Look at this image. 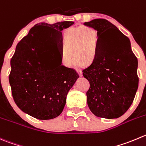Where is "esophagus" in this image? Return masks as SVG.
<instances>
[{
    "label": "esophagus",
    "instance_id": "34e87169",
    "mask_svg": "<svg viewBox=\"0 0 146 146\" xmlns=\"http://www.w3.org/2000/svg\"><path fill=\"white\" fill-rule=\"evenodd\" d=\"M77 72H78V73L79 74V76H80V77H81L82 76H83V73H82V71H81V70H80V69H77Z\"/></svg>",
    "mask_w": 146,
    "mask_h": 146
}]
</instances>
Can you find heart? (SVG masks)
I'll use <instances>...</instances> for the list:
<instances>
[{
	"label": "heart",
	"instance_id": "b5f03b06",
	"mask_svg": "<svg viewBox=\"0 0 146 146\" xmlns=\"http://www.w3.org/2000/svg\"><path fill=\"white\" fill-rule=\"evenodd\" d=\"M100 36L96 28L85 25L69 28L63 32L62 62L66 66L75 61L80 65L93 63L98 53Z\"/></svg>",
	"mask_w": 146,
	"mask_h": 146
}]
</instances>
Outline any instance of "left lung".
I'll return each mask as SVG.
<instances>
[{"label": "left lung", "instance_id": "1", "mask_svg": "<svg viewBox=\"0 0 146 146\" xmlns=\"http://www.w3.org/2000/svg\"><path fill=\"white\" fill-rule=\"evenodd\" d=\"M83 25L96 28L100 36L97 56L83 70L90 83L88 106L96 116L118 118L128 111L138 90V59L129 38L111 22L99 18ZM109 30L113 33L108 34Z\"/></svg>", "mask_w": 146, "mask_h": 146}]
</instances>
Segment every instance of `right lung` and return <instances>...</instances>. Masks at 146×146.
Masks as SVG:
<instances>
[{
	"label": "right lung",
	"mask_w": 146,
	"mask_h": 146,
	"mask_svg": "<svg viewBox=\"0 0 146 146\" xmlns=\"http://www.w3.org/2000/svg\"><path fill=\"white\" fill-rule=\"evenodd\" d=\"M74 24L63 21L34 25L17 45L9 76L14 101L21 111L39 120L63 111L66 96L78 74L62 64L61 31Z\"/></svg>",
	"instance_id": "obj_1"
}]
</instances>
